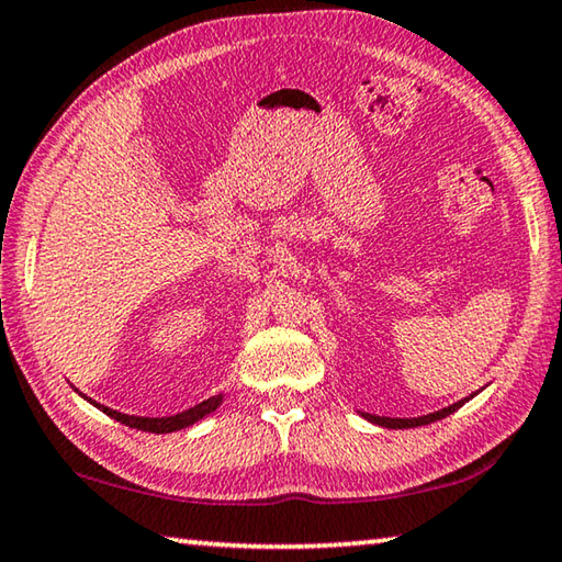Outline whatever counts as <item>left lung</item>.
Wrapping results in <instances>:
<instances>
[{
    "instance_id": "1",
    "label": "left lung",
    "mask_w": 562,
    "mask_h": 562,
    "mask_svg": "<svg viewBox=\"0 0 562 562\" xmlns=\"http://www.w3.org/2000/svg\"><path fill=\"white\" fill-rule=\"evenodd\" d=\"M469 402V398H461V402L451 404L449 408H441V412H434V414H426V416H418V418H389V416H372V414H364V418H369L372 424L379 426H386V429H414V426H424V424H431V422H439V418H446L453 412H459V408Z\"/></svg>"
}]
</instances>
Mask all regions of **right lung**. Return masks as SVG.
Listing matches in <instances>:
<instances>
[{"instance_id":"add662e5","label":"right lung","mask_w":562,"mask_h":562,"mask_svg":"<svg viewBox=\"0 0 562 562\" xmlns=\"http://www.w3.org/2000/svg\"><path fill=\"white\" fill-rule=\"evenodd\" d=\"M91 402V398H89ZM223 396L217 394L213 398H205V402L195 404L193 408H186L183 414H176V416H164V418H148V416H128V414H121V412H113L109 406H101L97 402H91L93 406H99L103 414L116 418V422L131 426V429H140V431H150V434H170V431H178V429H186V426L195 424L198 418L207 416L211 412H215L217 406H221Z\"/></svg>"}]
</instances>
